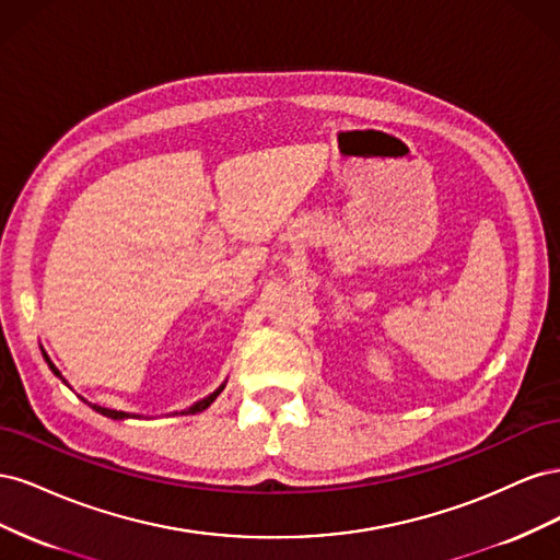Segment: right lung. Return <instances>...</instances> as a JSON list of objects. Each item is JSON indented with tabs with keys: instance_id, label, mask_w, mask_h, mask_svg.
<instances>
[{
	"instance_id": "1",
	"label": "right lung",
	"mask_w": 560,
	"mask_h": 560,
	"mask_svg": "<svg viewBox=\"0 0 560 560\" xmlns=\"http://www.w3.org/2000/svg\"><path fill=\"white\" fill-rule=\"evenodd\" d=\"M42 354H44V360H46V364L50 366V371H54V374L62 381V383H67L65 378H62V374H60V371L56 369V364L54 362H50L48 360V354L42 350ZM67 385H70V383H67ZM222 389H224V385H219L217 389H214V393L212 395H208L206 399H200V401H196L194 406H189V409H186V411H182V413H200V411H206L208 409V406L219 397V393H222ZM83 399V397H81ZM83 401H86V399H83ZM89 406H91V409L93 411H97V413H103V416H107V418H112V420H124V418H140V416H135V413H126V411H116V409H107V406H100V404H91V401H86Z\"/></svg>"
}]
</instances>
